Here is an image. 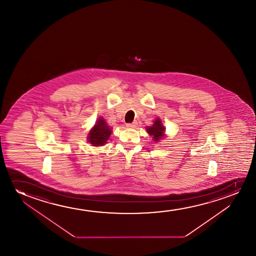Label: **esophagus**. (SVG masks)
<instances>
[{"instance_id":"34e87169","label":"esophagus","mask_w":256,"mask_h":256,"mask_svg":"<svg viewBox=\"0 0 256 256\" xmlns=\"http://www.w3.org/2000/svg\"><path fill=\"white\" fill-rule=\"evenodd\" d=\"M136 122H134L132 123H126V126L128 128H134L136 126Z\"/></svg>"}]
</instances>
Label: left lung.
Here are the masks:
<instances>
[{
	"mask_svg": "<svg viewBox=\"0 0 256 256\" xmlns=\"http://www.w3.org/2000/svg\"><path fill=\"white\" fill-rule=\"evenodd\" d=\"M164 126L162 125L161 120L158 119L151 126L147 128L148 134L153 136V140L158 142L164 136Z\"/></svg>",
	"mask_w": 256,
	"mask_h": 256,
	"instance_id": "obj_1",
	"label": "left lung"
}]
</instances>
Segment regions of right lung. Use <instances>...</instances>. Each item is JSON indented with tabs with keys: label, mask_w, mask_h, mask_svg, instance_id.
Segmentation results:
<instances>
[{
	"label": "right lung",
	"mask_w": 256,
	"mask_h": 256,
	"mask_svg": "<svg viewBox=\"0 0 256 256\" xmlns=\"http://www.w3.org/2000/svg\"><path fill=\"white\" fill-rule=\"evenodd\" d=\"M88 134V140L90 144L94 146H100L104 145L106 140H108L111 134V130L108 126L105 120L98 119Z\"/></svg>",
	"instance_id": "1"
}]
</instances>
